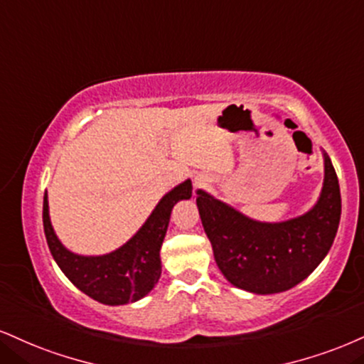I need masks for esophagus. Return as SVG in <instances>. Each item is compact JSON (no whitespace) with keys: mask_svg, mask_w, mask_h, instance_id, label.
Segmentation results:
<instances>
[{"mask_svg":"<svg viewBox=\"0 0 364 364\" xmlns=\"http://www.w3.org/2000/svg\"><path fill=\"white\" fill-rule=\"evenodd\" d=\"M210 178L207 176V174H196L195 179H193V186L195 188H205L208 185Z\"/></svg>","mask_w":364,"mask_h":364,"instance_id":"34e87169","label":"esophagus"}]
</instances>
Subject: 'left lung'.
<instances>
[{"label":"left lung","instance_id":"obj_1","mask_svg":"<svg viewBox=\"0 0 364 364\" xmlns=\"http://www.w3.org/2000/svg\"><path fill=\"white\" fill-rule=\"evenodd\" d=\"M321 195L310 210L282 222H261L196 190L205 234L218 269L234 287L256 295L287 291L327 256L341 220V190L326 151Z\"/></svg>","mask_w":364,"mask_h":364}]
</instances>
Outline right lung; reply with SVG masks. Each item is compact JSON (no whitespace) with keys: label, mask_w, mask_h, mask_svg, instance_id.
I'll list each match as a JSON object with an SVG mask.
<instances>
[{"label":"right lung","mask_w":364,"mask_h":364,"mask_svg":"<svg viewBox=\"0 0 364 364\" xmlns=\"http://www.w3.org/2000/svg\"><path fill=\"white\" fill-rule=\"evenodd\" d=\"M193 193L191 179H185L157 201L140 229L115 251L102 256H82L69 251L57 237L49 215V196L43 193V232L60 271L77 290L105 305H125L151 293L161 277V246L173 207Z\"/></svg>","instance_id":"1"}]
</instances>
